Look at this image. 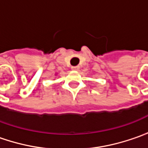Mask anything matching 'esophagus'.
Instances as JSON below:
<instances>
[{"label": "esophagus", "mask_w": 148, "mask_h": 148, "mask_svg": "<svg viewBox=\"0 0 148 148\" xmlns=\"http://www.w3.org/2000/svg\"><path fill=\"white\" fill-rule=\"evenodd\" d=\"M71 69L73 70H79V66H73V67H71Z\"/></svg>", "instance_id": "1"}]
</instances>
